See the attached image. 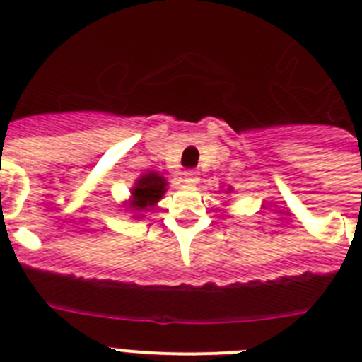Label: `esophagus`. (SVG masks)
<instances>
[{
    "instance_id": "34e87169",
    "label": "esophagus",
    "mask_w": 362,
    "mask_h": 362,
    "mask_svg": "<svg viewBox=\"0 0 362 362\" xmlns=\"http://www.w3.org/2000/svg\"><path fill=\"white\" fill-rule=\"evenodd\" d=\"M185 183L187 185H197L199 183V174L196 170H187L185 172Z\"/></svg>"
}]
</instances>
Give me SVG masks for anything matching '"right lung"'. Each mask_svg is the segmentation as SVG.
Here are the masks:
<instances>
[{
    "label": "right lung",
    "instance_id": "right-lung-1",
    "mask_svg": "<svg viewBox=\"0 0 362 362\" xmlns=\"http://www.w3.org/2000/svg\"><path fill=\"white\" fill-rule=\"evenodd\" d=\"M166 179L156 172H146L137 179V183L132 188V199L129 206L134 212H143L150 210L153 204L158 203L166 192ZM137 217V216H136Z\"/></svg>",
    "mask_w": 362,
    "mask_h": 362
}]
</instances>
